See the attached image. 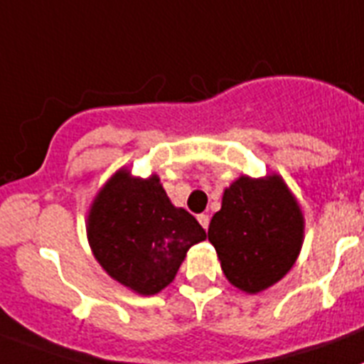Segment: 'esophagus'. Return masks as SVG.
Masks as SVG:
<instances>
[{
  "label": "esophagus",
  "instance_id": "1",
  "mask_svg": "<svg viewBox=\"0 0 364 364\" xmlns=\"http://www.w3.org/2000/svg\"><path fill=\"white\" fill-rule=\"evenodd\" d=\"M209 215H198V222H200L201 228L205 229V231L209 229Z\"/></svg>",
  "mask_w": 364,
  "mask_h": 364
}]
</instances>
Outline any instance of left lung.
<instances>
[{
  "label": "left lung",
  "instance_id": "obj_1",
  "mask_svg": "<svg viewBox=\"0 0 364 364\" xmlns=\"http://www.w3.org/2000/svg\"><path fill=\"white\" fill-rule=\"evenodd\" d=\"M207 235L229 283L257 294L285 276L300 255L304 215L281 176H240L224 191Z\"/></svg>",
  "mask_w": 364,
  "mask_h": 364
}]
</instances>
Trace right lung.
I'll return each mask as SVG.
<instances>
[{
    "label": "right lung",
    "mask_w": 364,
    "mask_h": 364,
    "mask_svg": "<svg viewBox=\"0 0 364 364\" xmlns=\"http://www.w3.org/2000/svg\"><path fill=\"white\" fill-rule=\"evenodd\" d=\"M87 235L103 270L142 296L170 285L191 246L205 240V229L172 205L159 176L133 177L125 168L94 198Z\"/></svg>",
    "instance_id": "obj_1"
}]
</instances>
